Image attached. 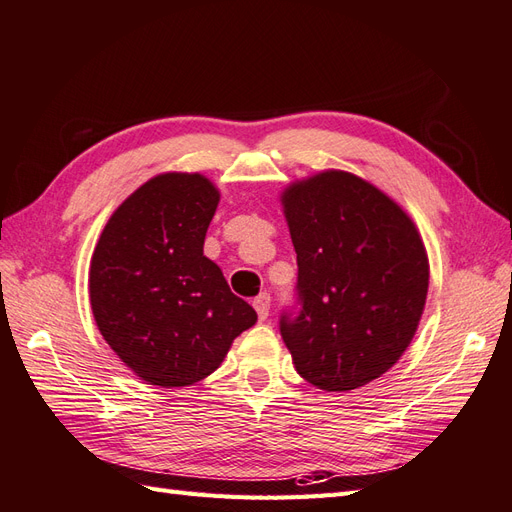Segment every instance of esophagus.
I'll use <instances>...</instances> for the list:
<instances>
[{
    "instance_id": "1",
    "label": "esophagus",
    "mask_w": 512,
    "mask_h": 512,
    "mask_svg": "<svg viewBox=\"0 0 512 512\" xmlns=\"http://www.w3.org/2000/svg\"><path fill=\"white\" fill-rule=\"evenodd\" d=\"M253 307L257 311L259 320H266L268 318V311H270V294L268 292H261L259 296H255Z\"/></svg>"
}]
</instances>
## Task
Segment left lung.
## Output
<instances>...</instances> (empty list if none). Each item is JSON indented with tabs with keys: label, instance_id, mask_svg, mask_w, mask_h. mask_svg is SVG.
<instances>
[{
	"label": "left lung",
	"instance_id": "obj_1",
	"mask_svg": "<svg viewBox=\"0 0 512 512\" xmlns=\"http://www.w3.org/2000/svg\"><path fill=\"white\" fill-rule=\"evenodd\" d=\"M283 207L298 264L283 342L313 387H363L417 331L428 292L422 238L389 196L342 170L294 183Z\"/></svg>",
	"mask_w": 512,
	"mask_h": 512
}]
</instances>
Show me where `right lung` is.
<instances>
[{"instance_id":"add662e5","label":"right lung","mask_w":512,"mask_h":512,"mask_svg":"<svg viewBox=\"0 0 512 512\" xmlns=\"http://www.w3.org/2000/svg\"><path fill=\"white\" fill-rule=\"evenodd\" d=\"M218 190L201 175L168 173L116 209L90 261V305L103 339L157 387L203 381L257 322L203 255Z\"/></svg>"}]
</instances>
